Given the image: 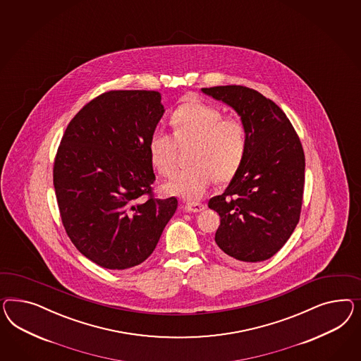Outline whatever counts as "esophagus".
Wrapping results in <instances>:
<instances>
[{
    "instance_id": "34e87169",
    "label": "esophagus",
    "mask_w": 361,
    "mask_h": 361,
    "mask_svg": "<svg viewBox=\"0 0 361 361\" xmlns=\"http://www.w3.org/2000/svg\"><path fill=\"white\" fill-rule=\"evenodd\" d=\"M185 211L188 212H202L206 206L203 203H196V202H190V203H185Z\"/></svg>"
}]
</instances>
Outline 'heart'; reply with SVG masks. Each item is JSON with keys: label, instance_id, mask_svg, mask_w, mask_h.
<instances>
[{"label": "heart", "instance_id": "1", "mask_svg": "<svg viewBox=\"0 0 361 361\" xmlns=\"http://www.w3.org/2000/svg\"><path fill=\"white\" fill-rule=\"evenodd\" d=\"M215 105L191 100L176 109L171 124L174 135L155 129L149 138V158L161 176L176 169L178 142H192V166L176 171L165 185L171 195L187 200L200 199L216 179L227 182L236 176L247 153V128L237 117H223Z\"/></svg>", "mask_w": 361, "mask_h": 361}]
</instances>
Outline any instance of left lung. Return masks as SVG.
Instances as JSON below:
<instances>
[{"mask_svg": "<svg viewBox=\"0 0 361 361\" xmlns=\"http://www.w3.org/2000/svg\"><path fill=\"white\" fill-rule=\"evenodd\" d=\"M232 106L247 128V153L236 176L208 207L220 216L215 241L229 258L273 257L294 232L305 187V153L277 104L243 85L203 88Z\"/></svg>", "mask_w": 361, "mask_h": 361, "instance_id": "obj_1", "label": "left lung"}]
</instances>
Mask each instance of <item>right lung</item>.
Listing matches in <instances>:
<instances>
[{"instance_id": "1", "label": "right lung", "mask_w": 361, "mask_h": 361, "mask_svg": "<svg viewBox=\"0 0 361 361\" xmlns=\"http://www.w3.org/2000/svg\"><path fill=\"white\" fill-rule=\"evenodd\" d=\"M157 91H108L85 104L63 134L54 187L63 227L99 267L142 264L176 214L153 194L149 138L164 116Z\"/></svg>"}]
</instances>
